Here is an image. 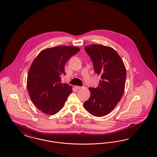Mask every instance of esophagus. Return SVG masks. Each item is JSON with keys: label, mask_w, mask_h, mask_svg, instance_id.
<instances>
[{"label": "esophagus", "mask_w": 157, "mask_h": 157, "mask_svg": "<svg viewBox=\"0 0 157 157\" xmlns=\"http://www.w3.org/2000/svg\"><path fill=\"white\" fill-rule=\"evenodd\" d=\"M83 88V87H82V86H76L75 88L77 89V90H78V89H81L82 88Z\"/></svg>", "instance_id": "1"}]
</instances>
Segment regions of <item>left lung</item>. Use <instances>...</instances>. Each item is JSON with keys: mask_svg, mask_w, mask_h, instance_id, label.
<instances>
[{"mask_svg": "<svg viewBox=\"0 0 157 157\" xmlns=\"http://www.w3.org/2000/svg\"><path fill=\"white\" fill-rule=\"evenodd\" d=\"M85 50L92 61L94 72L101 76V80L97 88H89L90 96L83 106L94 116H104L113 110L123 94L125 65L111 47L94 44L85 47Z\"/></svg>", "mask_w": 157, "mask_h": 157, "instance_id": "8db88e82", "label": "left lung"}]
</instances>
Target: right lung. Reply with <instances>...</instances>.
Here are the masks:
<instances>
[{
  "label": "right lung",
  "mask_w": 157,
  "mask_h": 157,
  "mask_svg": "<svg viewBox=\"0 0 157 157\" xmlns=\"http://www.w3.org/2000/svg\"><path fill=\"white\" fill-rule=\"evenodd\" d=\"M80 49L73 46H57L42 51L31 65L27 88L30 98L41 112L58 113L72 92V86L61 83L64 66Z\"/></svg>",
  "instance_id": "1"
}]
</instances>
